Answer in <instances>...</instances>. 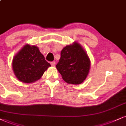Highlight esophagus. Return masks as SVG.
<instances>
[{
    "label": "esophagus",
    "mask_w": 126,
    "mask_h": 126,
    "mask_svg": "<svg viewBox=\"0 0 126 126\" xmlns=\"http://www.w3.org/2000/svg\"><path fill=\"white\" fill-rule=\"evenodd\" d=\"M50 64H51L52 66H55V65H56V62H50Z\"/></svg>",
    "instance_id": "obj_1"
}]
</instances>
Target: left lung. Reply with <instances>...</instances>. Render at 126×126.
I'll list each match as a JSON object with an SVG mask.
<instances>
[{"instance_id":"8db88e82","label":"left lung","mask_w":126,"mask_h":126,"mask_svg":"<svg viewBox=\"0 0 126 126\" xmlns=\"http://www.w3.org/2000/svg\"><path fill=\"white\" fill-rule=\"evenodd\" d=\"M56 68L62 78L69 84H80L87 78L90 62L79 44L69 45L62 50Z\"/></svg>"}]
</instances>
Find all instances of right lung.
I'll use <instances>...</instances> for the list:
<instances>
[{
  "mask_svg": "<svg viewBox=\"0 0 126 126\" xmlns=\"http://www.w3.org/2000/svg\"><path fill=\"white\" fill-rule=\"evenodd\" d=\"M12 66L20 81L32 83L39 79L50 64L37 47L26 45L15 56Z\"/></svg>",
  "mask_w": 126,
  "mask_h": 126,
  "instance_id": "obj_1",
  "label": "right lung"
}]
</instances>
